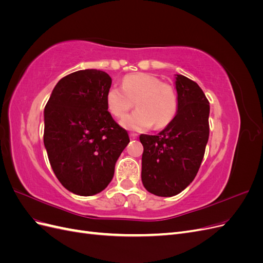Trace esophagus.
<instances>
[{"instance_id": "1", "label": "esophagus", "mask_w": 263, "mask_h": 263, "mask_svg": "<svg viewBox=\"0 0 263 263\" xmlns=\"http://www.w3.org/2000/svg\"><path fill=\"white\" fill-rule=\"evenodd\" d=\"M129 137H130V139H136L137 138V135L136 134H130Z\"/></svg>"}]
</instances>
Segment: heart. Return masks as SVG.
Listing matches in <instances>:
<instances>
[{
    "label": "heart",
    "instance_id": "heart-1",
    "mask_svg": "<svg viewBox=\"0 0 263 263\" xmlns=\"http://www.w3.org/2000/svg\"><path fill=\"white\" fill-rule=\"evenodd\" d=\"M105 101L109 113L119 119L128 114L135 103L138 109L122 123L134 130H145L153 125L156 129L164 128L172 123L179 107L176 89L157 76L144 72L125 76L122 87H109Z\"/></svg>",
    "mask_w": 263,
    "mask_h": 263
}]
</instances>
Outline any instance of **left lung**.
<instances>
[{
  "label": "left lung",
  "mask_w": 263,
  "mask_h": 263,
  "mask_svg": "<svg viewBox=\"0 0 263 263\" xmlns=\"http://www.w3.org/2000/svg\"><path fill=\"white\" fill-rule=\"evenodd\" d=\"M178 113L158 135H140L141 180L148 192L173 196L194 180L210 136V102L198 84L177 74Z\"/></svg>",
  "instance_id": "left-lung-1"
}]
</instances>
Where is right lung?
Segmentation results:
<instances>
[{"instance_id": "add662e5", "label": "right lung", "mask_w": 263, "mask_h": 263, "mask_svg": "<svg viewBox=\"0 0 263 263\" xmlns=\"http://www.w3.org/2000/svg\"><path fill=\"white\" fill-rule=\"evenodd\" d=\"M110 77L86 69L63 77L45 106L44 144L61 184L81 196L100 193L112 181L115 163L129 142L107 110Z\"/></svg>"}]
</instances>
